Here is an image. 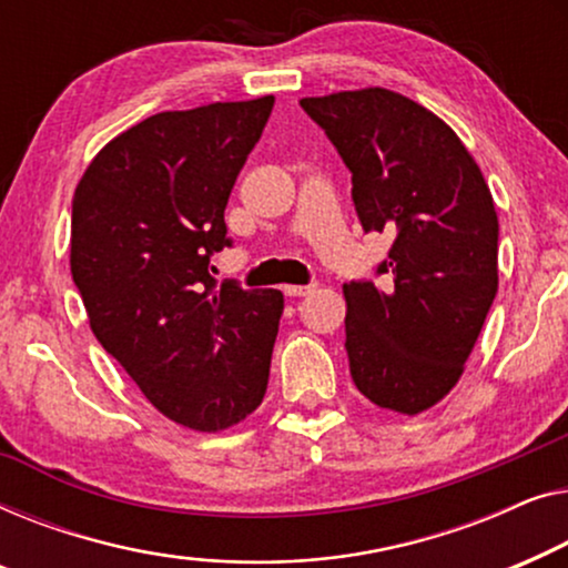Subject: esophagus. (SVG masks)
I'll use <instances>...</instances> for the list:
<instances>
[{"mask_svg":"<svg viewBox=\"0 0 568 568\" xmlns=\"http://www.w3.org/2000/svg\"><path fill=\"white\" fill-rule=\"evenodd\" d=\"M316 291V285H285L283 293L291 295V298H301V295H311Z\"/></svg>","mask_w":568,"mask_h":568,"instance_id":"34e87169","label":"esophagus"}]
</instances>
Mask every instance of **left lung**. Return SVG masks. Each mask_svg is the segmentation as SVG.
Segmentation results:
<instances>
[{"mask_svg":"<svg viewBox=\"0 0 568 568\" xmlns=\"http://www.w3.org/2000/svg\"><path fill=\"white\" fill-rule=\"evenodd\" d=\"M301 108L353 172L365 231L396 234L373 283H345L349 373L381 409H429L460 381L499 287V221L481 170L445 121L365 87Z\"/></svg>","mask_w":568,"mask_h":568,"instance_id":"8db88e82","label":"left lung"}]
</instances>
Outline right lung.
Returning <instances> with one entry per match:
<instances>
[{
  "instance_id": "obj_1",
  "label": "right lung",
  "mask_w": 568,
  "mask_h": 568,
  "mask_svg": "<svg viewBox=\"0 0 568 568\" xmlns=\"http://www.w3.org/2000/svg\"><path fill=\"white\" fill-rule=\"evenodd\" d=\"M275 98L156 113L100 149L71 201V277L100 345L164 417L221 433L265 398L281 291L215 283L229 195Z\"/></svg>"
}]
</instances>
